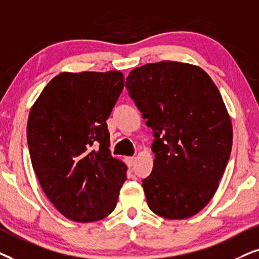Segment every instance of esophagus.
<instances>
[{
	"label": "esophagus",
	"mask_w": 259,
	"mask_h": 259,
	"mask_svg": "<svg viewBox=\"0 0 259 259\" xmlns=\"http://www.w3.org/2000/svg\"><path fill=\"white\" fill-rule=\"evenodd\" d=\"M125 162H126L127 167H134L136 163V157H126Z\"/></svg>",
	"instance_id": "obj_1"
}]
</instances>
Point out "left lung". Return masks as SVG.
<instances>
[{
  "label": "left lung",
  "mask_w": 259,
  "mask_h": 259,
  "mask_svg": "<svg viewBox=\"0 0 259 259\" xmlns=\"http://www.w3.org/2000/svg\"><path fill=\"white\" fill-rule=\"evenodd\" d=\"M130 98L154 132L153 170L142 180L149 208L165 219H186L213 198L232 149V123L211 77L178 61L130 72Z\"/></svg>",
  "instance_id": "left-lung-1"
}]
</instances>
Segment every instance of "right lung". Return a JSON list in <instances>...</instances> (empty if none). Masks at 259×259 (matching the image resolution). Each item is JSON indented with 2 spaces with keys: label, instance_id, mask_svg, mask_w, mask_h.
I'll list each match as a JSON object with an SVG mask.
<instances>
[{
  "label": "right lung",
  "instance_id": "obj_1",
  "mask_svg": "<svg viewBox=\"0 0 259 259\" xmlns=\"http://www.w3.org/2000/svg\"><path fill=\"white\" fill-rule=\"evenodd\" d=\"M123 88L119 71L63 72L30 109L33 169L54 207L73 222L108 217L126 180V165L110 153L106 124Z\"/></svg>",
  "mask_w": 259,
  "mask_h": 259
}]
</instances>
